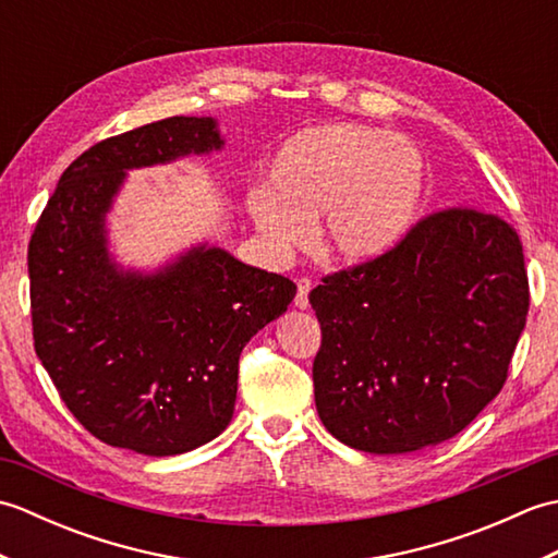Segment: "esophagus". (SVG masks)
<instances>
[{"instance_id": "1", "label": "esophagus", "mask_w": 558, "mask_h": 558, "mask_svg": "<svg viewBox=\"0 0 558 558\" xmlns=\"http://www.w3.org/2000/svg\"><path fill=\"white\" fill-rule=\"evenodd\" d=\"M310 290H312V280L300 278L298 280V294H294V306H298V310H306V306H310Z\"/></svg>"}]
</instances>
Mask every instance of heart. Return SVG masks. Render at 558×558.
I'll use <instances>...</instances> for the list:
<instances>
[{"mask_svg": "<svg viewBox=\"0 0 558 558\" xmlns=\"http://www.w3.org/2000/svg\"><path fill=\"white\" fill-rule=\"evenodd\" d=\"M268 180L246 208L276 252L302 244L316 218V246L328 258L366 260L405 232L422 198L424 160L381 129L316 124L282 144Z\"/></svg>", "mask_w": 558, "mask_h": 558, "instance_id": "b5f03b06", "label": "heart"}]
</instances>
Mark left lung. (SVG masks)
<instances>
[{"instance_id": "8db88e82", "label": "left lung", "mask_w": 558, "mask_h": 558, "mask_svg": "<svg viewBox=\"0 0 558 558\" xmlns=\"http://www.w3.org/2000/svg\"><path fill=\"white\" fill-rule=\"evenodd\" d=\"M310 302L324 426L366 453H410L460 434L504 388L530 306L523 244L494 213L436 210Z\"/></svg>"}]
</instances>
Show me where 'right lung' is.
Segmentation results:
<instances>
[{"mask_svg": "<svg viewBox=\"0 0 558 558\" xmlns=\"http://www.w3.org/2000/svg\"><path fill=\"white\" fill-rule=\"evenodd\" d=\"M222 146L210 117L105 138L59 177L28 244L35 352L69 412L102 444L177 456L230 424L240 354L298 286L218 246L158 272L120 270L105 213L126 170Z\"/></svg>", "mask_w": 558, "mask_h": 558, "instance_id": "right-lung-1", "label": "right lung"}]
</instances>
